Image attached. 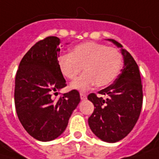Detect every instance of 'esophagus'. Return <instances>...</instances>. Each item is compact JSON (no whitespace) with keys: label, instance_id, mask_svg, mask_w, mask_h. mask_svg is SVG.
I'll return each instance as SVG.
<instances>
[{"label":"esophagus","instance_id":"obj_1","mask_svg":"<svg viewBox=\"0 0 159 159\" xmlns=\"http://www.w3.org/2000/svg\"><path fill=\"white\" fill-rule=\"evenodd\" d=\"M80 97H81V100H85L87 98V95L84 93H80Z\"/></svg>","mask_w":159,"mask_h":159}]
</instances>
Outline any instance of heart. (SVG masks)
Instances as JSON below:
<instances>
[{"instance_id": "obj_1", "label": "heart", "mask_w": 159, "mask_h": 159, "mask_svg": "<svg viewBox=\"0 0 159 159\" xmlns=\"http://www.w3.org/2000/svg\"><path fill=\"white\" fill-rule=\"evenodd\" d=\"M57 64L61 74L69 80L76 79L83 68L85 72L70 87L85 91L95 83L97 87H104L112 83L120 70L122 57L114 47L86 42L73 47L70 54L62 55Z\"/></svg>"}]
</instances>
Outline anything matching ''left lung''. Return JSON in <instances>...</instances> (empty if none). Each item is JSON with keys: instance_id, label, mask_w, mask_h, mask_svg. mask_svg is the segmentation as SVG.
<instances>
[{"instance_id": "left-lung-1", "label": "left lung", "mask_w": 159, "mask_h": 159, "mask_svg": "<svg viewBox=\"0 0 159 159\" xmlns=\"http://www.w3.org/2000/svg\"><path fill=\"white\" fill-rule=\"evenodd\" d=\"M120 48L124 66L114 83L98 92L107 98L91 93L88 99L95 108L89 125L96 137L108 143L124 139L135 126L143 103L141 77L137 63L114 39H108Z\"/></svg>"}]
</instances>
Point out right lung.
<instances>
[{"instance_id": "right-lung-1", "label": "right lung", "mask_w": 159, "mask_h": 159, "mask_svg": "<svg viewBox=\"0 0 159 159\" xmlns=\"http://www.w3.org/2000/svg\"><path fill=\"white\" fill-rule=\"evenodd\" d=\"M60 39L50 36L37 42L20 63L14 88L18 118L28 134L39 141H51L64 132L80 102L76 89L53 99L66 86L58 69Z\"/></svg>"}]
</instances>
